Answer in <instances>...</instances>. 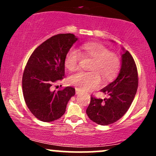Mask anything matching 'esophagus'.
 Segmentation results:
<instances>
[{
  "label": "esophagus",
  "instance_id": "1",
  "mask_svg": "<svg viewBox=\"0 0 156 156\" xmlns=\"http://www.w3.org/2000/svg\"><path fill=\"white\" fill-rule=\"evenodd\" d=\"M80 92L79 89H76V94H78Z\"/></svg>",
  "mask_w": 156,
  "mask_h": 156
}]
</instances>
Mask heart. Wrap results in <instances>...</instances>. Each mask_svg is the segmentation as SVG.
Masks as SVG:
<instances>
[{
  "label": "heart",
  "mask_w": 156,
  "mask_h": 156,
  "mask_svg": "<svg viewBox=\"0 0 156 156\" xmlns=\"http://www.w3.org/2000/svg\"><path fill=\"white\" fill-rule=\"evenodd\" d=\"M81 54L85 58L92 59L89 66L91 72H80L69 78V83L80 91H88L98 87L101 83L100 78L109 81L115 78L120 69L121 62L115 53L110 52L105 46L97 42H88L81 46ZM81 55L75 48H70L64 59L68 70L78 69Z\"/></svg>",
  "instance_id": "obj_1"
}]
</instances>
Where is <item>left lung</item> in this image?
<instances>
[{"mask_svg": "<svg viewBox=\"0 0 156 156\" xmlns=\"http://www.w3.org/2000/svg\"><path fill=\"white\" fill-rule=\"evenodd\" d=\"M121 68L117 78L101 89L108 98L91 97L87 114L97 124L108 125L119 120L130 108L138 88V72L133 58L122 48Z\"/></svg>", "mask_w": 156, "mask_h": 156, "instance_id": "obj_1", "label": "left lung"}]
</instances>
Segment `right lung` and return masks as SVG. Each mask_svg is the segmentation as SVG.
Wrapping results in <instances>:
<instances>
[{
  "label": "right lung",
  "mask_w": 156,
  "mask_h": 156,
  "mask_svg": "<svg viewBox=\"0 0 156 156\" xmlns=\"http://www.w3.org/2000/svg\"><path fill=\"white\" fill-rule=\"evenodd\" d=\"M78 38L73 34H60L38 46L27 62L23 76V92L31 112L42 122L59 119L68 101L75 95L73 87L53 91L52 85L64 77V59Z\"/></svg>",
  "instance_id": "right-lung-1"
}]
</instances>
